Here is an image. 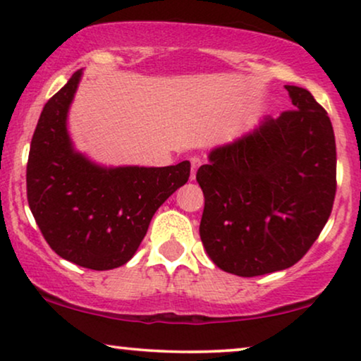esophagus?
Here are the masks:
<instances>
[{"mask_svg": "<svg viewBox=\"0 0 361 361\" xmlns=\"http://www.w3.org/2000/svg\"><path fill=\"white\" fill-rule=\"evenodd\" d=\"M200 164H202V159L200 157H192L190 159V179H195V174H197V171H199V167H200Z\"/></svg>", "mask_w": 361, "mask_h": 361, "instance_id": "1", "label": "esophagus"}]
</instances>
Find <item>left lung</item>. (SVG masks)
Here are the masks:
<instances>
[{"label":"left lung","instance_id":"1","mask_svg":"<svg viewBox=\"0 0 361 361\" xmlns=\"http://www.w3.org/2000/svg\"><path fill=\"white\" fill-rule=\"evenodd\" d=\"M294 110L210 152L197 171L205 197L200 238L226 273L253 278L298 263L327 224L337 151L327 111L286 85Z\"/></svg>","mask_w":361,"mask_h":361}]
</instances>
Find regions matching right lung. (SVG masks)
<instances>
[{"label":"right lung","mask_w":361,"mask_h":361,"mask_svg":"<svg viewBox=\"0 0 361 361\" xmlns=\"http://www.w3.org/2000/svg\"><path fill=\"white\" fill-rule=\"evenodd\" d=\"M80 75L73 73L39 116L26 169L27 202L61 258L105 271L133 258L156 210L189 180L190 162L106 169L73 151L67 111Z\"/></svg>","instance_id":"obj_1"}]
</instances>
